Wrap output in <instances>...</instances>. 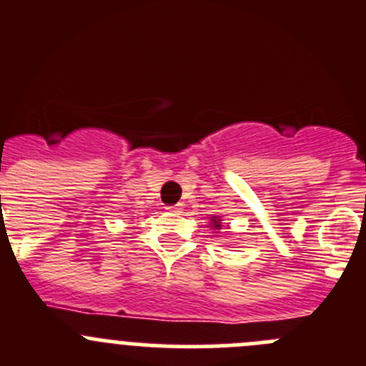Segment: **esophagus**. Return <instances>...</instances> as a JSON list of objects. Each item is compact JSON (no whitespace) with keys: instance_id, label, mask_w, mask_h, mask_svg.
<instances>
[{"instance_id":"obj_1","label":"esophagus","mask_w":366,"mask_h":366,"mask_svg":"<svg viewBox=\"0 0 366 366\" xmlns=\"http://www.w3.org/2000/svg\"><path fill=\"white\" fill-rule=\"evenodd\" d=\"M167 210L172 212V214H179V212H181V204H174V207H167Z\"/></svg>"}]
</instances>
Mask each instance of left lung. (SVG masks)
<instances>
[{
    "label": "left lung",
    "instance_id": "1",
    "mask_svg": "<svg viewBox=\"0 0 366 366\" xmlns=\"http://www.w3.org/2000/svg\"><path fill=\"white\" fill-rule=\"evenodd\" d=\"M210 228L214 229V232H219V229L222 228L221 215H214V217H210Z\"/></svg>",
    "mask_w": 366,
    "mask_h": 366
}]
</instances>
